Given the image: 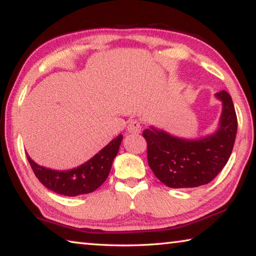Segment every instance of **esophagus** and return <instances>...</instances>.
<instances>
[{
	"mask_svg": "<svg viewBox=\"0 0 256 256\" xmlns=\"http://www.w3.org/2000/svg\"><path fill=\"white\" fill-rule=\"evenodd\" d=\"M141 131V123L138 122V120H130V123L128 125V133H133V134H138Z\"/></svg>",
	"mask_w": 256,
	"mask_h": 256,
	"instance_id": "34e87169",
	"label": "esophagus"
}]
</instances>
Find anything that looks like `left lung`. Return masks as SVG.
<instances>
[{"label":"left lung","mask_w":256,"mask_h":256,"mask_svg":"<svg viewBox=\"0 0 256 256\" xmlns=\"http://www.w3.org/2000/svg\"><path fill=\"white\" fill-rule=\"evenodd\" d=\"M216 97L222 102V112L219 128L211 136L186 140L154 126L144 131L149 166L168 188H190L210 183L230 157L237 133L235 107L224 90Z\"/></svg>","instance_id":"8db88e82"}]
</instances>
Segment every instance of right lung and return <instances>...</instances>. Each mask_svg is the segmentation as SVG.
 <instances>
[{
  "mask_svg": "<svg viewBox=\"0 0 256 256\" xmlns=\"http://www.w3.org/2000/svg\"><path fill=\"white\" fill-rule=\"evenodd\" d=\"M122 140L123 136L120 134L92 159L70 170L60 172L40 166L28 154L27 159L34 175L47 188L60 196H76L94 192L106 180Z\"/></svg>",
  "mask_w": 256,
  "mask_h": 256,
  "instance_id": "obj_1",
  "label": "right lung"
}]
</instances>
